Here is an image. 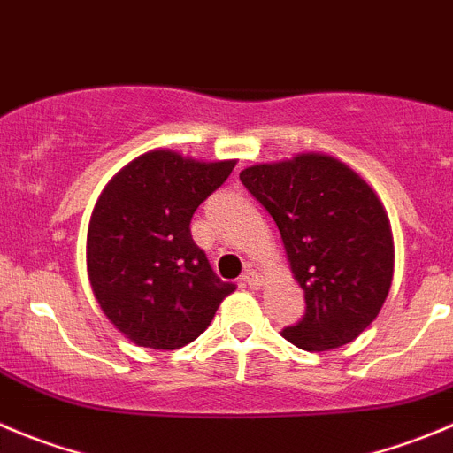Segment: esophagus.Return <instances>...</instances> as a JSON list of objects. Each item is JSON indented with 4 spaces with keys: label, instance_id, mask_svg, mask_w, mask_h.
<instances>
[{
    "label": "esophagus",
    "instance_id": "1",
    "mask_svg": "<svg viewBox=\"0 0 453 453\" xmlns=\"http://www.w3.org/2000/svg\"><path fill=\"white\" fill-rule=\"evenodd\" d=\"M243 284L248 286V288H259L261 286V277L257 273H252V270H248V273H243Z\"/></svg>",
    "mask_w": 453,
    "mask_h": 453
}]
</instances>
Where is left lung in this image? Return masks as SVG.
I'll return each mask as SVG.
<instances>
[{
	"instance_id": "obj_1",
	"label": "left lung",
	"mask_w": 453,
	"mask_h": 453,
	"mask_svg": "<svg viewBox=\"0 0 453 453\" xmlns=\"http://www.w3.org/2000/svg\"><path fill=\"white\" fill-rule=\"evenodd\" d=\"M284 241L306 315L281 335L303 350H328L360 335L384 306L393 279V234L378 194L328 154H297L239 174Z\"/></svg>"
}]
</instances>
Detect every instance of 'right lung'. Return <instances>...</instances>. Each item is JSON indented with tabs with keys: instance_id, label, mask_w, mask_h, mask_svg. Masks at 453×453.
Instances as JSON below:
<instances>
[{
	"instance_id": "1",
	"label": "right lung",
	"mask_w": 453,
	"mask_h": 453,
	"mask_svg": "<svg viewBox=\"0 0 453 453\" xmlns=\"http://www.w3.org/2000/svg\"><path fill=\"white\" fill-rule=\"evenodd\" d=\"M234 165L151 150L104 185L88 221L87 273L107 319L134 344H189L234 290L212 273L189 232L196 207Z\"/></svg>"
}]
</instances>
